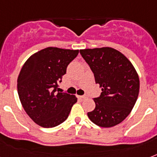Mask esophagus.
<instances>
[{
    "instance_id": "obj_1",
    "label": "esophagus",
    "mask_w": 157,
    "mask_h": 157,
    "mask_svg": "<svg viewBox=\"0 0 157 157\" xmlns=\"http://www.w3.org/2000/svg\"><path fill=\"white\" fill-rule=\"evenodd\" d=\"M79 97H80V98H81V99H86V98H88V97H87V96H86V95L79 96Z\"/></svg>"
}]
</instances>
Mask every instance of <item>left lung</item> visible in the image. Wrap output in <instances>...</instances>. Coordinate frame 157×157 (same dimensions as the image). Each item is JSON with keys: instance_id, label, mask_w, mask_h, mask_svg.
I'll return each instance as SVG.
<instances>
[{"instance_id": "obj_1", "label": "left lung", "mask_w": 157, "mask_h": 157, "mask_svg": "<svg viewBox=\"0 0 157 157\" xmlns=\"http://www.w3.org/2000/svg\"><path fill=\"white\" fill-rule=\"evenodd\" d=\"M93 71L101 95L94 98L95 108L87 113L91 121L100 127L117 125L126 118L136 103L139 78L131 62L111 47L80 50Z\"/></svg>"}]
</instances>
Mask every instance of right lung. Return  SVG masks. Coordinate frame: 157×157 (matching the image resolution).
<instances>
[{"instance_id":"obj_1","label":"right lung","mask_w":157,"mask_h":157,"mask_svg":"<svg viewBox=\"0 0 157 157\" xmlns=\"http://www.w3.org/2000/svg\"><path fill=\"white\" fill-rule=\"evenodd\" d=\"M78 53V50L47 47L31 55L23 64L17 81L18 97L27 114L38 125H59L76 103L75 95L59 92V84Z\"/></svg>"}]
</instances>
